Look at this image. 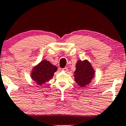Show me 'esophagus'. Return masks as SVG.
Wrapping results in <instances>:
<instances>
[{
  "mask_svg": "<svg viewBox=\"0 0 126 126\" xmlns=\"http://www.w3.org/2000/svg\"><path fill=\"white\" fill-rule=\"evenodd\" d=\"M63 71H68V68H67V67H65V68H63Z\"/></svg>",
  "mask_w": 126,
  "mask_h": 126,
  "instance_id": "esophagus-1",
  "label": "esophagus"
}]
</instances>
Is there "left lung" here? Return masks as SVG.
Segmentation results:
<instances>
[{
    "label": "left lung",
    "instance_id": "1",
    "mask_svg": "<svg viewBox=\"0 0 126 126\" xmlns=\"http://www.w3.org/2000/svg\"><path fill=\"white\" fill-rule=\"evenodd\" d=\"M76 70L74 72L75 81L79 86L84 87L88 85L94 78V70L91 63L87 61H79L76 65Z\"/></svg>",
    "mask_w": 126,
    "mask_h": 126
}]
</instances>
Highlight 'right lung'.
Here are the masks:
<instances>
[{"label": "right lung", "instance_id": "obj_1", "mask_svg": "<svg viewBox=\"0 0 126 126\" xmlns=\"http://www.w3.org/2000/svg\"><path fill=\"white\" fill-rule=\"evenodd\" d=\"M57 67L53 65L47 61L43 60L32 71V78L38 85H42L52 79Z\"/></svg>", "mask_w": 126, "mask_h": 126}]
</instances>
